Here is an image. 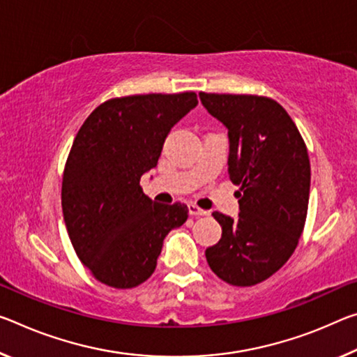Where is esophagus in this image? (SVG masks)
I'll return each mask as SVG.
<instances>
[{"instance_id": "esophagus-1", "label": "esophagus", "mask_w": 357, "mask_h": 357, "mask_svg": "<svg viewBox=\"0 0 357 357\" xmlns=\"http://www.w3.org/2000/svg\"><path fill=\"white\" fill-rule=\"evenodd\" d=\"M189 214L190 216H206L208 211H205V209H202L200 206L194 205V203H189Z\"/></svg>"}]
</instances>
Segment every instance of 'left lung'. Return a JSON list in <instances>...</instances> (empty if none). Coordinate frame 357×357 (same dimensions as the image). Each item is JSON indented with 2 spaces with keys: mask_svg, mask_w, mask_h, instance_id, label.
I'll return each mask as SVG.
<instances>
[{
  "mask_svg": "<svg viewBox=\"0 0 357 357\" xmlns=\"http://www.w3.org/2000/svg\"><path fill=\"white\" fill-rule=\"evenodd\" d=\"M202 105L229 130V176L238 185V218L214 211L222 236L208 248L209 268L231 286H254L296 251L310 199V158L284 107L259 95L200 92Z\"/></svg>",
  "mask_w": 357,
  "mask_h": 357,
  "instance_id": "8db88e82",
  "label": "left lung"
}]
</instances>
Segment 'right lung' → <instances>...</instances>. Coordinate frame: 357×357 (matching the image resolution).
Instances as JSON below:
<instances>
[{"instance_id": "obj_1", "label": "right lung", "mask_w": 357, "mask_h": 357, "mask_svg": "<svg viewBox=\"0 0 357 357\" xmlns=\"http://www.w3.org/2000/svg\"><path fill=\"white\" fill-rule=\"evenodd\" d=\"M199 103L197 93L111 98L95 107L73 141L61 209L77 257L100 282L130 289L154 273L163 240L188 220V205H162L141 189L167 135Z\"/></svg>"}]
</instances>
